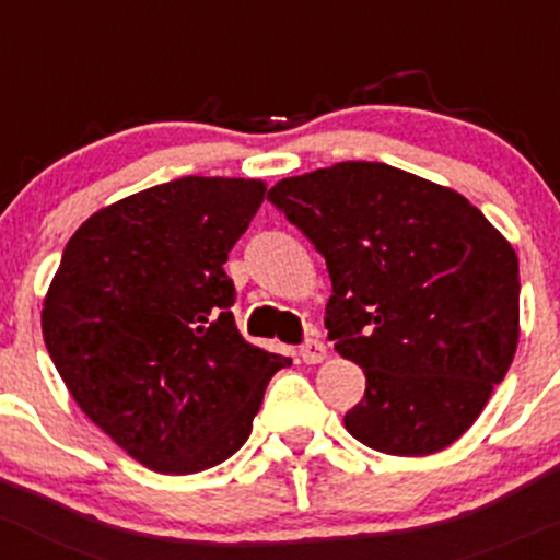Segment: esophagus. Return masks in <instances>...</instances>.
<instances>
[{"instance_id":"obj_1","label":"esophagus","mask_w":560,"mask_h":560,"mask_svg":"<svg viewBox=\"0 0 560 560\" xmlns=\"http://www.w3.org/2000/svg\"><path fill=\"white\" fill-rule=\"evenodd\" d=\"M325 357H327V349H325V343H322V340L308 338L303 346H300V359H303V362L319 364Z\"/></svg>"}]
</instances>
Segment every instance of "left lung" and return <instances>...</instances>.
I'll return each instance as SVG.
<instances>
[{
    "label": "left lung",
    "instance_id": "left-lung-1",
    "mask_svg": "<svg viewBox=\"0 0 560 560\" xmlns=\"http://www.w3.org/2000/svg\"><path fill=\"white\" fill-rule=\"evenodd\" d=\"M268 201L325 257L327 335L368 378L346 429L392 456L456 443L513 364V246L456 190L386 163L290 176Z\"/></svg>",
    "mask_w": 560,
    "mask_h": 560
}]
</instances>
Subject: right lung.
Segmentation results:
<instances>
[{
    "instance_id": "1",
    "label": "right lung",
    "mask_w": 560,
    "mask_h": 560,
    "mask_svg": "<svg viewBox=\"0 0 560 560\" xmlns=\"http://www.w3.org/2000/svg\"><path fill=\"white\" fill-rule=\"evenodd\" d=\"M262 198L260 179L155 185L82 222L52 276L47 354L82 413L155 472L231 458L292 364L238 332L222 268Z\"/></svg>"
}]
</instances>
